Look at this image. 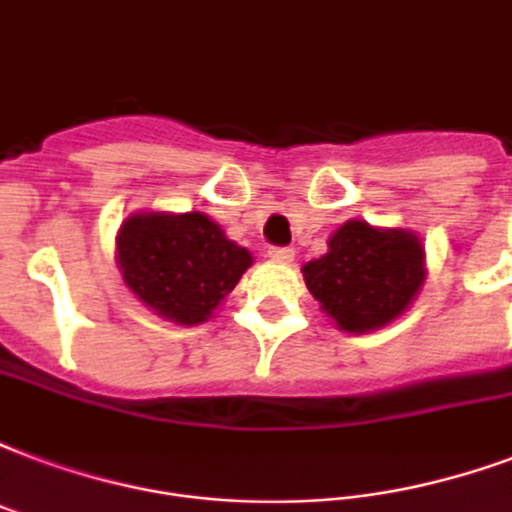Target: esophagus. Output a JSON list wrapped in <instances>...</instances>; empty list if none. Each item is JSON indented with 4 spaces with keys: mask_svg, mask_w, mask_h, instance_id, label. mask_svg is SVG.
Instances as JSON below:
<instances>
[{
    "mask_svg": "<svg viewBox=\"0 0 512 512\" xmlns=\"http://www.w3.org/2000/svg\"><path fill=\"white\" fill-rule=\"evenodd\" d=\"M272 261H280V264H291L294 261V248H270L267 251Z\"/></svg>",
    "mask_w": 512,
    "mask_h": 512,
    "instance_id": "esophagus-1",
    "label": "esophagus"
}]
</instances>
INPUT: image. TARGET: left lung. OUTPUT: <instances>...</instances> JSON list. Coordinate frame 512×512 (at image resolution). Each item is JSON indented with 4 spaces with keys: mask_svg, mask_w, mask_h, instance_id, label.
I'll return each instance as SVG.
<instances>
[{
    "mask_svg": "<svg viewBox=\"0 0 512 512\" xmlns=\"http://www.w3.org/2000/svg\"><path fill=\"white\" fill-rule=\"evenodd\" d=\"M302 272L310 294L343 332H375L405 313L424 286V245L407 229H378L353 218Z\"/></svg>",
    "mask_w": 512,
    "mask_h": 512,
    "instance_id": "1",
    "label": "left lung"
}]
</instances>
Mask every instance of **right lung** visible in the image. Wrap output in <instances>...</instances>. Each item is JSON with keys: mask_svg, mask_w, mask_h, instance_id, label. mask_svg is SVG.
<instances>
[{"mask_svg": "<svg viewBox=\"0 0 512 512\" xmlns=\"http://www.w3.org/2000/svg\"><path fill=\"white\" fill-rule=\"evenodd\" d=\"M115 261L153 313L194 326L232 294L253 256L205 213H134L118 229Z\"/></svg>", "mask_w": 512, "mask_h": 512, "instance_id": "add662e5", "label": "right lung"}]
</instances>
